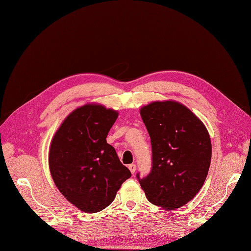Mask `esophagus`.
I'll return each instance as SVG.
<instances>
[{
    "mask_svg": "<svg viewBox=\"0 0 251 251\" xmlns=\"http://www.w3.org/2000/svg\"><path fill=\"white\" fill-rule=\"evenodd\" d=\"M128 168H129L130 172H131L132 174H134V172H135V170H136V166H135V164H130Z\"/></svg>",
    "mask_w": 251,
    "mask_h": 251,
    "instance_id": "esophagus-1",
    "label": "esophagus"
}]
</instances>
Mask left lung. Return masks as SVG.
<instances>
[{
	"label": "left lung",
	"mask_w": 251,
	"mask_h": 251,
	"mask_svg": "<svg viewBox=\"0 0 251 251\" xmlns=\"http://www.w3.org/2000/svg\"><path fill=\"white\" fill-rule=\"evenodd\" d=\"M151 137V170L137 178L147 199L174 210L201 190L211 162V140L201 120L178 101H152L140 108Z\"/></svg>",
	"instance_id": "1"
}]
</instances>
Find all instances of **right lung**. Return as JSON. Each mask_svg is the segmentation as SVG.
Segmentation results:
<instances>
[{"label":"right lung","instance_id":"add662e5","mask_svg":"<svg viewBox=\"0 0 251 251\" xmlns=\"http://www.w3.org/2000/svg\"><path fill=\"white\" fill-rule=\"evenodd\" d=\"M118 112L100 103L74 110L54 134L49 169L54 183L78 209L95 213L110 205L130 176L106 136Z\"/></svg>","mask_w":251,"mask_h":251}]
</instances>
